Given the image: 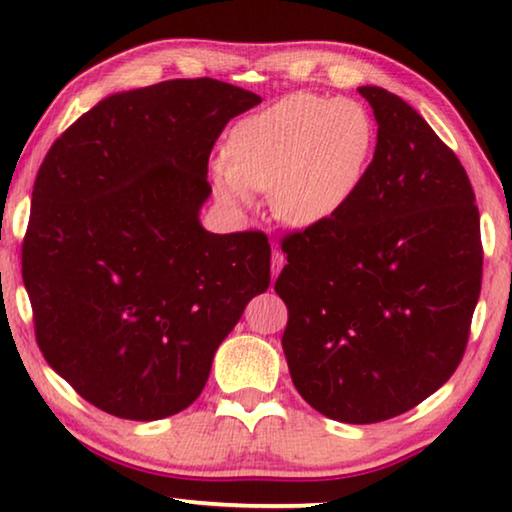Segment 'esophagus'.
<instances>
[{"mask_svg": "<svg viewBox=\"0 0 512 512\" xmlns=\"http://www.w3.org/2000/svg\"><path fill=\"white\" fill-rule=\"evenodd\" d=\"M282 266H284V255L282 253H273V257H271V268H273V277L282 271Z\"/></svg>", "mask_w": 512, "mask_h": 512, "instance_id": "34e87169", "label": "esophagus"}]
</instances>
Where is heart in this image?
<instances>
[{"label":"heart","mask_w":512,"mask_h":512,"mask_svg":"<svg viewBox=\"0 0 512 512\" xmlns=\"http://www.w3.org/2000/svg\"><path fill=\"white\" fill-rule=\"evenodd\" d=\"M375 146V124L357 101L293 92L246 117L230 135V160L212 169L214 196L235 214L271 192L282 221L309 228L357 192Z\"/></svg>","instance_id":"obj_1"}]
</instances>
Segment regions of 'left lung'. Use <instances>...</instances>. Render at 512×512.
<instances>
[{
	"label": "left lung",
	"instance_id": "obj_1",
	"mask_svg": "<svg viewBox=\"0 0 512 512\" xmlns=\"http://www.w3.org/2000/svg\"><path fill=\"white\" fill-rule=\"evenodd\" d=\"M377 146L354 196L284 239L282 350L309 406L348 424L395 418L463 359L481 293V223L454 151L397 94L363 85Z\"/></svg>",
	"mask_w": 512,
	"mask_h": 512
}]
</instances>
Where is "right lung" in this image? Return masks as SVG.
<instances>
[{
    "instance_id": "right-lung-1",
    "label": "right lung",
    "mask_w": 512,
    "mask_h": 512,
    "mask_svg": "<svg viewBox=\"0 0 512 512\" xmlns=\"http://www.w3.org/2000/svg\"><path fill=\"white\" fill-rule=\"evenodd\" d=\"M257 103L216 79L117 92L40 164L22 246L36 339L97 409L140 422L187 409L271 284L262 232L214 235L198 219L214 142Z\"/></svg>"
}]
</instances>
